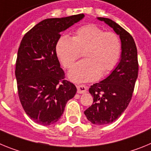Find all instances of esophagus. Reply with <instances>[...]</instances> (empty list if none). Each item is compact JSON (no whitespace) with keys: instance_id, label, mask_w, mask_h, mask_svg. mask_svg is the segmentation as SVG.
Listing matches in <instances>:
<instances>
[{"instance_id":"esophagus-1","label":"esophagus","mask_w":151,"mask_h":151,"mask_svg":"<svg viewBox=\"0 0 151 151\" xmlns=\"http://www.w3.org/2000/svg\"><path fill=\"white\" fill-rule=\"evenodd\" d=\"M76 87L78 94H84L87 91V87L85 85H76Z\"/></svg>"}]
</instances>
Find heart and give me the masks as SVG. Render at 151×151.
<instances>
[{
    "label": "heart",
    "instance_id": "heart-1",
    "mask_svg": "<svg viewBox=\"0 0 151 151\" xmlns=\"http://www.w3.org/2000/svg\"><path fill=\"white\" fill-rule=\"evenodd\" d=\"M121 41L113 32H104L94 24L78 28L73 38L62 36L56 50L61 63L69 69L83 52L85 60L79 61L69 72L74 82H90L97 79L101 73L111 71L121 54Z\"/></svg>",
    "mask_w": 151,
    "mask_h": 151
}]
</instances>
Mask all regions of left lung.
Listing matches in <instances>:
<instances>
[{"mask_svg":"<svg viewBox=\"0 0 151 151\" xmlns=\"http://www.w3.org/2000/svg\"><path fill=\"white\" fill-rule=\"evenodd\" d=\"M113 28L122 42V54L118 66L111 74L91 86L93 104L84 112L88 120L95 125L116 121L129 106L138 78V52L132 36L110 19L98 17Z\"/></svg>","mask_w":151,"mask_h":151,"instance_id":"8db88e82","label":"left lung"}]
</instances>
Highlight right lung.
I'll list each match as a JSON object with an SVG mask.
<instances>
[{
  "mask_svg": "<svg viewBox=\"0 0 151 151\" xmlns=\"http://www.w3.org/2000/svg\"><path fill=\"white\" fill-rule=\"evenodd\" d=\"M84 17L81 13L47 19L30 29L21 41L15 69L18 95L26 113L36 123L57 122L67 101L76 93L74 84L65 79L56 46L61 32Z\"/></svg>",
  "mask_w": 151,
  "mask_h": 151,
  "instance_id": "obj_1",
  "label": "right lung"
}]
</instances>
